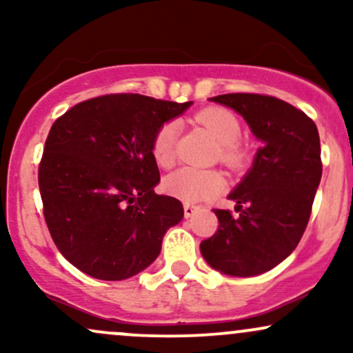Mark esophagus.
Returning <instances> with one entry per match:
<instances>
[{
    "instance_id": "1",
    "label": "esophagus",
    "mask_w": 353,
    "mask_h": 353,
    "mask_svg": "<svg viewBox=\"0 0 353 353\" xmlns=\"http://www.w3.org/2000/svg\"><path fill=\"white\" fill-rule=\"evenodd\" d=\"M197 210H199V208H196V205H192V204H184V216H185V217H192L194 214L197 212Z\"/></svg>"
}]
</instances>
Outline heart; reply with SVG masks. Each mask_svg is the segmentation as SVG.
Wrapping results in <instances>:
<instances>
[{"label":"heart","instance_id":"obj_1","mask_svg":"<svg viewBox=\"0 0 353 353\" xmlns=\"http://www.w3.org/2000/svg\"><path fill=\"white\" fill-rule=\"evenodd\" d=\"M197 123L216 137L221 144V159L230 168H239L245 163L247 152L239 144L242 129L234 112L224 108H208L196 116ZM181 125L177 121H165L156 131L152 139V157L163 168H169L176 159V144L179 137ZM164 190L169 196L196 204L208 199L209 196L222 189L224 179L216 171H201V169L182 168L169 174L164 179Z\"/></svg>","mask_w":353,"mask_h":353}]
</instances>
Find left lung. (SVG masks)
I'll list each match as a JSON object with an SVG mask.
<instances>
[{"mask_svg": "<svg viewBox=\"0 0 353 353\" xmlns=\"http://www.w3.org/2000/svg\"><path fill=\"white\" fill-rule=\"evenodd\" d=\"M210 101L237 111L262 145L229 194L239 214L214 209L219 228L201 242V254L219 272L252 277L289 257L305 232L322 177L319 131L305 112L274 96L232 92Z\"/></svg>", "mask_w": 353, "mask_h": 353, "instance_id": "8db88e82", "label": "left lung"}]
</instances>
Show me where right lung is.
I'll list each match as a JSON object with an SVG mask.
<instances>
[{
    "label": "right lung",
    "instance_id": "add662e5",
    "mask_svg": "<svg viewBox=\"0 0 353 353\" xmlns=\"http://www.w3.org/2000/svg\"><path fill=\"white\" fill-rule=\"evenodd\" d=\"M188 103L104 94L51 125L38 169L43 214L66 261L101 281H124L157 259L181 201L159 196L152 139Z\"/></svg>",
    "mask_w": 353,
    "mask_h": 353
}]
</instances>
